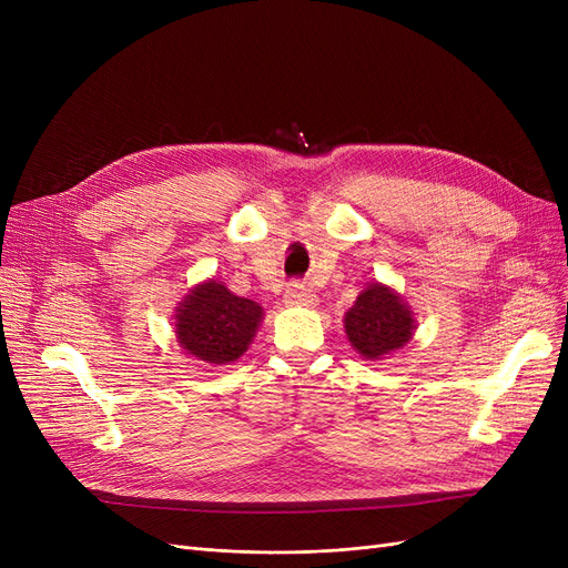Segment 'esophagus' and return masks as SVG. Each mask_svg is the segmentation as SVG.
<instances>
[{
  "label": "esophagus",
  "instance_id": "1",
  "mask_svg": "<svg viewBox=\"0 0 568 568\" xmlns=\"http://www.w3.org/2000/svg\"><path fill=\"white\" fill-rule=\"evenodd\" d=\"M284 303L294 307H311V305H317V296L303 284H291L284 294Z\"/></svg>",
  "mask_w": 568,
  "mask_h": 568
}]
</instances>
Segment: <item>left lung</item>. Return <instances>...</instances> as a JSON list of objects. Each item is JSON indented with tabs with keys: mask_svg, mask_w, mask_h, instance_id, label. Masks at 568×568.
<instances>
[{
	"mask_svg": "<svg viewBox=\"0 0 568 568\" xmlns=\"http://www.w3.org/2000/svg\"><path fill=\"white\" fill-rule=\"evenodd\" d=\"M351 346L365 359H384L403 351L417 329L412 307L398 291L369 282L343 317Z\"/></svg>",
	"mask_w": 568,
	"mask_h": 568,
	"instance_id": "obj_1",
	"label": "left lung"
}]
</instances>
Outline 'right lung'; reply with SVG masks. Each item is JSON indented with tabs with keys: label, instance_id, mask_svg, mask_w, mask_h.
Masks as SVG:
<instances>
[{
	"label": "right lung",
	"instance_id": "1",
	"mask_svg": "<svg viewBox=\"0 0 568 568\" xmlns=\"http://www.w3.org/2000/svg\"><path fill=\"white\" fill-rule=\"evenodd\" d=\"M263 317L255 301L232 294L217 280H205L178 303L175 338L186 355L209 365H232L248 351Z\"/></svg>",
	"mask_w": 568,
	"mask_h": 568
}]
</instances>
